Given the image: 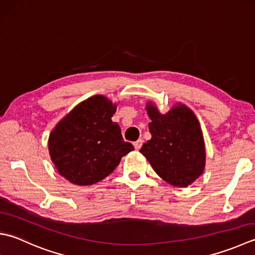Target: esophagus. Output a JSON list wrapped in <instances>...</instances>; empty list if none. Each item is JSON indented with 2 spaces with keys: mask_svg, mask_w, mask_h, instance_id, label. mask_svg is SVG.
<instances>
[{
  "mask_svg": "<svg viewBox=\"0 0 255 255\" xmlns=\"http://www.w3.org/2000/svg\"><path fill=\"white\" fill-rule=\"evenodd\" d=\"M133 146H134V148H136V149H140L141 146H142V140H141V139H138L137 141H134L133 142Z\"/></svg>",
  "mask_w": 255,
  "mask_h": 255,
  "instance_id": "34e87169",
  "label": "esophagus"
}]
</instances>
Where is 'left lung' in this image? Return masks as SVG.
Returning a JSON list of instances; mask_svg holds the SVG:
<instances>
[{"instance_id":"obj_1","label":"left lung","mask_w":255,"mask_h":255,"mask_svg":"<svg viewBox=\"0 0 255 255\" xmlns=\"http://www.w3.org/2000/svg\"><path fill=\"white\" fill-rule=\"evenodd\" d=\"M146 109L151 119V139L142 144L140 152L164 181L174 187L190 186L206 164L203 136L196 115L182 104L164 115L152 103H148Z\"/></svg>"}]
</instances>
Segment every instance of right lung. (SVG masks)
Returning <instances> with one entry per match:
<instances>
[{"instance_id": "add662e5", "label": "right lung", "mask_w": 255, "mask_h": 255, "mask_svg": "<svg viewBox=\"0 0 255 255\" xmlns=\"http://www.w3.org/2000/svg\"><path fill=\"white\" fill-rule=\"evenodd\" d=\"M116 105L96 95L67 114L49 134L48 151L58 173L78 186L109 176L121 159L133 150L112 121Z\"/></svg>"}]
</instances>
